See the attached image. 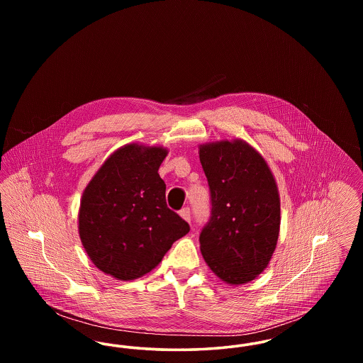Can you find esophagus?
<instances>
[{"instance_id":"1","label":"esophagus","mask_w":363,"mask_h":363,"mask_svg":"<svg viewBox=\"0 0 363 363\" xmlns=\"http://www.w3.org/2000/svg\"><path fill=\"white\" fill-rule=\"evenodd\" d=\"M179 215H181V218H182L184 220H186V222H189L190 223V208H182V209L179 211Z\"/></svg>"}]
</instances>
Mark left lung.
<instances>
[{
	"label": "left lung",
	"instance_id": "1",
	"mask_svg": "<svg viewBox=\"0 0 363 363\" xmlns=\"http://www.w3.org/2000/svg\"><path fill=\"white\" fill-rule=\"evenodd\" d=\"M211 190V219L200 234L209 269L227 284L252 281L268 267L280 230L275 177L257 150L241 138L199 147Z\"/></svg>",
	"mask_w": 363,
	"mask_h": 363
}]
</instances>
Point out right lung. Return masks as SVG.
<instances>
[{
  "instance_id": "add662e5",
  "label": "right lung",
  "mask_w": 363,
  "mask_h": 363,
  "mask_svg": "<svg viewBox=\"0 0 363 363\" xmlns=\"http://www.w3.org/2000/svg\"><path fill=\"white\" fill-rule=\"evenodd\" d=\"M169 150L125 144L108 156L83 191L79 235L89 259L117 280L151 272L189 225L166 204L157 173Z\"/></svg>"
}]
</instances>
